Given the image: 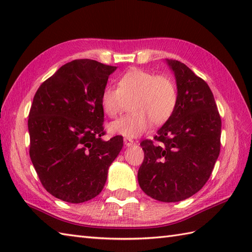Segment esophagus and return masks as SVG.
<instances>
[{
  "mask_svg": "<svg viewBox=\"0 0 252 252\" xmlns=\"http://www.w3.org/2000/svg\"><path fill=\"white\" fill-rule=\"evenodd\" d=\"M125 144H126V146H127V147H130V146H132V145H134V141L133 140H131V138H125Z\"/></svg>",
  "mask_w": 252,
  "mask_h": 252,
  "instance_id": "34e87169",
  "label": "esophagus"
}]
</instances>
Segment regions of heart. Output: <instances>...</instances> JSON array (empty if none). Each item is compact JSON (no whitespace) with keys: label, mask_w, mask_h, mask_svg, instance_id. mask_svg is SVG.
<instances>
[{"label":"heart","mask_w":252,"mask_h":252,"mask_svg":"<svg viewBox=\"0 0 252 252\" xmlns=\"http://www.w3.org/2000/svg\"><path fill=\"white\" fill-rule=\"evenodd\" d=\"M130 104L131 114L109 125V131L126 137H136L151 123L164 125L178 105V89L172 79L143 69L132 68L118 80V88L105 87L100 93V106L107 116L116 118Z\"/></svg>","instance_id":"heart-1"}]
</instances>
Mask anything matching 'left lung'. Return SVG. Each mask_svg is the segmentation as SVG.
Segmentation results:
<instances>
[{"instance_id":"obj_1","label":"left lung","mask_w":252,"mask_h":252,"mask_svg":"<svg viewBox=\"0 0 252 252\" xmlns=\"http://www.w3.org/2000/svg\"><path fill=\"white\" fill-rule=\"evenodd\" d=\"M178 87V105L154 141L144 140L137 180L154 199L189 198L210 178L221 148V117L206 81L185 63L167 60Z\"/></svg>"}]
</instances>
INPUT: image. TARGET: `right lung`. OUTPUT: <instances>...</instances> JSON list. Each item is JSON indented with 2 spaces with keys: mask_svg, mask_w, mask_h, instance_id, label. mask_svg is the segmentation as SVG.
<instances>
[{
  "mask_svg": "<svg viewBox=\"0 0 252 252\" xmlns=\"http://www.w3.org/2000/svg\"><path fill=\"white\" fill-rule=\"evenodd\" d=\"M117 69L93 60H74L40 85L32 101L29 155L42 185L63 201L97 196L123 137L104 141L100 93Z\"/></svg>",
  "mask_w": 252,
  "mask_h": 252,
  "instance_id": "obj_1",
  "label": "right lung"
}]
</instances>
